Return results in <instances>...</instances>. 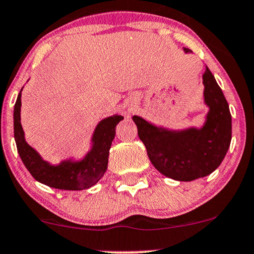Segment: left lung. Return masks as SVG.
<instances>
[{
    "instance_id": "obj_1",
    "label": "left lung",
    "mask_w": 254,
    "mask_h": 254,
    "mask_svg": "<svg viewBox=\"0 0 254 254\" xmlns=\"http://www.w3.org/2000/svg\"><path fill=\"white\" fill-rule=\"evenodd\" d=\"M186 54L190 50L183 47ZM203 103L208 108L200 127L172 129L133 116L138 136L144 143L151 164L161 174L175 181L201 179L221 164L232 139V116L228 103L206 67L202 74Z\"/></svg>"
}]
</instances>
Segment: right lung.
<instances>
[{"mask_svg":"<svg viewBox=\"0 0 254 254\" xmlns=\"http://www.w3.org/2000/svg\"><path fill=\"white\" fill-rule=\"evenodd\" d=\"M22 88L14 106V138L24 167L36 181L51 188L82 190L96 185L106 172L109 151L116 135V127L119 122L123 121V116L117 114L109 116L97 124L90 140V150L81 158L68 157L53 164L46 161L33 146H30L24 137L21 124Z\"/></svg>","mask_w":254,"mask_h":254,"instance_id":"obj_1","label":"right lung"}]
</instances>
